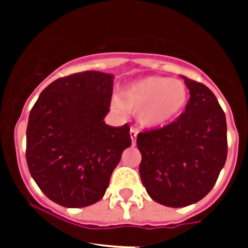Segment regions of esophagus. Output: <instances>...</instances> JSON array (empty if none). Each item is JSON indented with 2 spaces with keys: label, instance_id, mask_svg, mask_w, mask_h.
<instances>
[{
  "label": "esophagus",
  "instance_id": "esophagus-1",
  "mask_svg": "<svg viewBox=\"0 0 248 248\" xmlns=\"http://www.w3.org/2000/svg\"><path fill=\"white\" fill-rule=\"evenodd\" d=\"M130 135H131V139H132V144H135V140H136V136H138V130L135 127H131L130 130Z\"/></svg>",
  "mask_w": 248,
  "mask_h": 248
}]
</instances>
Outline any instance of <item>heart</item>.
Here are the masks:
<instances>
[{"mask_svg":"<svg viewBox=\"0 0 248 248\" xmlns=\"http://www.w3.org/2000/svg\"><path fill=\"white\" fill-rule=\"evenodd\" d=\"M188 101V89L180 79L151 76L130 83L121 97L113 99L118 110H138V120L148 127H157L173 120Z\"/></svg>","mask_w":248,"mask_h":248,"instance_id":"b5f03b06","label":"heart"}]
</instances>
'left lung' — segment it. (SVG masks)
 <instances>
[{
  "instance_id": "1",
  "label": "left lung",
  "mask_w": 248,
  "mask_h": 248,
  "mask_svg": "<svg viewBox=\"0 0 248 248\" xmlns=\"http://www.w3.org/2000/svg\"><path fill=\"white\" fill-rule=\"evenodd\" d=\"M190 93L185 112L161 128L140 132L141 183L169 207L201 201L215 185L228 155L227 120L211 90L184 77Z\"/></svg>"
}]
</instances>
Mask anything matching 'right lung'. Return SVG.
Listing matches in <instances>:
<instances>
[{
	"label": "right lung",
	"instance_id": "right-lung-1",
	"mask_svg": "<svg viewBox=\"0 0 248 248\" xmlns=\"http://www.w3.org/2000/svg\"><path fill=\"white\" fill-rule=\"evenodd\" d=\"M112 75L96 71L62 77L41 93L29 113L27 163L44 194L64 207H86L105 194L130 126L104 122Z\"/></svg>",
	"mask_w": 248,
	"mask_h": 248
}]
</instances>
